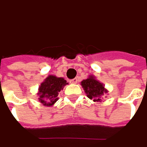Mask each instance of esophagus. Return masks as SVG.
<instances>
[{"mask_svg":"<svg viewBox=\"0 0 147 147\" xmlns=\"http://www.w3.org/2000/svg\"><path fill=\"white\" fill-rule=\"evenodd\" d=\"M78 78H75L71 79V80L69 81V83L70 84H76L78 83Z\"/></svg>","mask_w":147,"mask_h":147,"instance_id":"34e87169","label":"esophagus"}]
</instances>
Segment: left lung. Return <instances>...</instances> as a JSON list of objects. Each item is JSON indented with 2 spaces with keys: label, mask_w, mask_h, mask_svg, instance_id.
Returning <instances> with one entry per match:
<instances>
[{
  "label": "left lung",
  "mask_w": 147,
  "mask_h": 147,
  "mask_svg": "<svg viewBox=\"0 0 147 147\" xmlns=\"http://www.w3.org/2000/svg\"><path fill=\"white\" fill-rule=\"evenodd\" d=\"M81 85L84 89L87 97L92 99L93 102H101L102 96L107 92L103 84L100 83L94 76H89L87 79L83 80L81 82Z\"/></svg>",
  "instance_id": "8db88e82"
}]
</instances>
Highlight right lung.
Here are the masks:
<instances>
[{
    "label": "right lung",
    "mask_w": 147,
    "mask_h": 147,
    "mask_svg": "<svg viewBox=\"0 0 147 147\" xmlns=\"http://www.w3.org/2000/svg\"><path fill=\"white\" fill-rule=\"evenodd\" d=\"M68 84L67 81L63 78L55 75H49L39 87V101L44 106H53L58 101V94L63 87Z\"/></svg>",
    "instance_id": "obj_1"
}]
</instances>
